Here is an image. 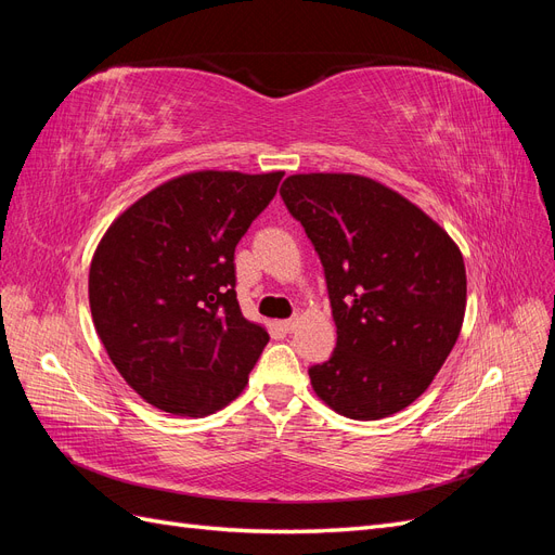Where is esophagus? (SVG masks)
Segmentation results:
<instances>
[{
  "label": "esophagus",
  "mask_w": 555,
  "mask_h": 555,
  "mask_svg": "<svg viewBox=\"0 0 555 555\" xmlns=\"http://www.w3.org/2000/svg\"><path fill=\"white\" fill-rule=\"evenodd\" d=\"M280 326H282V331H287V333L296 331V326H298V317H292V319H284V322H280Z\"/></svg>",
  "instance_id": "1"
}]
</instances>
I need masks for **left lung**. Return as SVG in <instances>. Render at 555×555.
Wrapping results in <instances>:
<instances>
[{
	"instance_id": "left-lung-1",
	"label": "left lung",
	"mask_w": 555,
	"mask_h": 555,
	"mask_svg": "<svg viewBox=\"0 0 555 555\" xmlns=\"http://www.w3.org/2000/svg\"><path fill=\"white\" fill-rule=\"evenodd\" d=\"M284 206L322 259L338 343L308 375L331 410L375 422L405 410L459 340L467 280L449 233L405 196L354 173H298Z\"/></svg>"
}]
</instances>
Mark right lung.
Segmentation results:
<instances>
[{"label":"right lung","mask_w":555,"mask_h":555,"mask_svg":"<svg viewBox=\"0 0 555 555\" xmlns=\"http://www.w3.org/2000/svg\"><path fill=\"white\" fill-rule=\"evenodd\" d=\"M282 176H178L129 206L99 243L94 328L117 373L157 410L206 416L245 389L268 333L241 312L233 251Z\"/></svg>","instance_id":"add662e5"}]
</instances>
